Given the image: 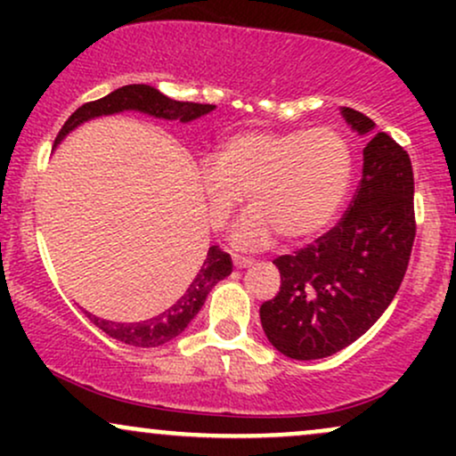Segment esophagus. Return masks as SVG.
<instances>
[{
	"label": "esophagus",
	"instance_id": "obj_1",
	"mask_svg": "<svg viewBox=\"0 0 456 456\" xmlns=\"http://www.w3.org/2000/svg\"><path fill=\"white\" fill-rule=\"evenodd\" d=\"M233 264H235V268H246V265L253 264V259H250V257H244V255H238V253H235V255H233Z\"/></svg>",
	"mask_w": 456,
	"mask_h": 456
}]
</instances>
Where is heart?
Returning a JSON list of instances; mask_svg holds the SVG:
<instances>
[{
  "mask_svg": "<svg viewBox=\"0 0 456 456\" xmlns=\"http://www.w3.org/2000/svg\"><path fill=\"white\" fill-rule=\"evenodd\" d=\"M354 174L352 145L341 130H244L223 141L199 167V188L212 227L223 229L242 206L250 210L235 229L246 248L317 235L341 210Z\"/></svg>",
  "mask_w": 456,
  "mask_h": 456,
  "instance_id": "obj_1",
  "label": "heart"
}]
</instances>
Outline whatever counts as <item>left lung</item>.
Returning <instances> with one entry per match:
<instances>
[{
    "label": "left lung",
    "instance_id": "1",
    "mask_svg": "<svg viewBox=\"0 0 456 456\" xmlns=\"http://www.w3.org/2000/svg\"><path fill=\"white\" fill-rule=\"evenodd\" d=\"M360 134L373 119L343 109ZM362 180L343 218L313 244L281 255V291L259 308L268 341L294 360L341 352L373 326L399 291L410 264L416 214L410 154L375 133L362 151Z\"/></svg>",
    "mask_w": 456,
    "mask_h": 456
}]
</instances>
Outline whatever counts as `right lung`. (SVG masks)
<instances>
[{
  "label": "right lung",
  "instance_id": "obj_1",
  "mask_svg": "<svg viewBox=\"0 0 456 456\" xmlns=\"http://www.w3.org/2000/svg\"><path fill=\"white\" fill-rule=\"evenodd\" d=\"M126 109L143 111L160 119L191 122V119H197L201 118V115L210 113L214 104L171 101L165 94H160L150 86H124L119 87V90L109 94V96L81 104V107L66 119V124L61 126L60 133H57L55 145L60 143L72 128H77L78 124L87 122V119L92 118H98V115H111L126 111ZM229 274H232V257H229L224 250L218 248V246H210L201 270L197 272L195 279H192L191 285L186 287L184 294L180 296V300H175V305H171L165 313H160L159 317H151L148 322L139 323H115L107 322V319H98L96 315H90V313H86V315L90 317L94 326L101 328L104 334H109L115 341L134 345V347H159V345L171 341L177 334L184 332V328L191 323V319L195 317L199 308L203 306V302H206L212 287Z\"/></svg>",
  "mask_w": 456,
  "mask_h": 456
}]
</instances>
